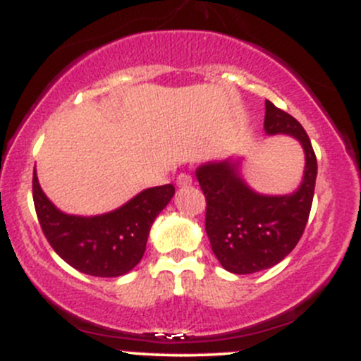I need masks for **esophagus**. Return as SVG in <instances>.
<instances>
[{"mask_svg":"<svg viewBox=\"0 0 361 361\" xmlns=\"http://www.w3.org/2000/svg\"><path fill=\"white\" fill-rule=\"evenodd\" d=\"M176 185L181 186V188H185V186H190L192 185V176L188 175V173H180L176 178Z\"/></svg>","mask_w":361,"mask_h":361,"instance_id":"34e87169","label":"esophagus"}]
</instances>
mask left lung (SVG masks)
<instances>
[{"instance_id": "8db88e82", "label": "left lung", "mask_w": 361, "mask_h": 361, "mask_svg": "<svg viewBox=\"0 0 361 361\" xmlns=\"http://www.w3.org/2000/svg\"><path fill=\"white\" fill-rule=\"evenodd\" d=\"M264 132L287 134L305 152L304 180L292 195L268 197L244 183L238 163H207L197 169L205 195V231L214 255L227 271L250 275L275 267L292 252L309 221L317 159L307 132L287 111L264 102Z\"/></svg>"}]
</instances>
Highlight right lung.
<instances>
[{
	"instance_id": "right-lung-1",
	"label": "right lung",
	"mask_w": 361,
	"mask_h": 361,
	"mask_svg": "<svg viewBox=\"0 0 361 361\" xmlns=\"http://www.w3.org/2000/svg\"><path fill=\"white\" fill-rule=\"evenodd\" d=\"M34 205L52 250L91 276L126 275L142 259L152 222L175 195V186L147 188L114 212L78 217L62 214L40 188L34 169Z\"/></svg>"
}]
</instances>
